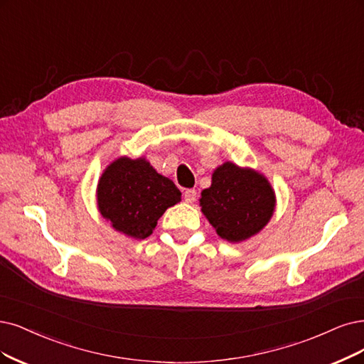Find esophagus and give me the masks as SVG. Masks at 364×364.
I'll return each mask as SVG.
<instances>
[{
    "label": "esophagus",
    "instance_id": "esophagus-1",
    "mask_svg": "<svg viewBox=\"0 0 364 364\" xmlns=\"http://www.w3.org/2000/svg\"><path fill=\"white\" fill-rule=\"evenodd\" d=\"M184 200L187 204H193L196 200V191L195 189H187L184 192Z\"/></svg>",
    "mask_w": 364,
    "mask_h": 364
}]
</instances>
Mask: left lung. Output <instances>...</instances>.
I'll use <instances>...</instances> for the list:
<instances>
[{
  "instance_id": "left-lung-1",
  "label": "left lung",
  "mask_w": 364,
  "mask_h": 364,
  "mask_svg": "<svg viewBox=\"0 0 364 364\" xmlns=\"http://www.w3.org/2000/svg\"><path fill=\"white\" fill-rule=\"evenodd\" d=\"M199 205L220 238L241 243L270 222L276 193L261 172L225 161L214 169L211 186L200 192Z\"/></svg>"
}]
</instances>
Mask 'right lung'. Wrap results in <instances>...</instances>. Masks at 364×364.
I'll list each match as a JSON object with an SVG mask.
<instances>
[{"mask_svg":"<svg viewBox=\"0 0 364 364\" xmlns=\"http://www.w3.org/2000/svg\"><path fill=\"white\" fill-rule=\"evenodd\" d=\"M97 208L115 231L136 240L150 237L181 192L145 157L121 156L111 161L97 183Z\"/></svg>","mask_w":364,"mask_h":364,"instance_id":"add662e5","label":"right lung"}]
</instances>
